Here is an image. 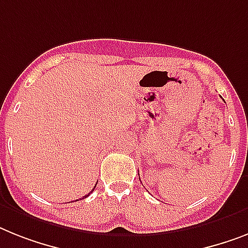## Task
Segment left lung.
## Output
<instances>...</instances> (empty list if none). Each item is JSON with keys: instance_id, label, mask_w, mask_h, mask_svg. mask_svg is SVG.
Instances as JSON below:
<instances>
[{"instance_id": "1", "label": "left lung", "mask_w": 248, "mask_h": 248, "mask_svg": "<svg viewBox=\"0 0 248 248\" xmlns=\"http://www.w3.org/2000/svg\"><path fill=\"white\" fill-rule=\"evenodd\" d=\"M139 180H140V179H139Z\"/></svg>"}]
</instances>
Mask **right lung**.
<instances>
[{
    "instance_id": "obj_1",
    "label": "right lung",
    "mask_w": 248,
    "mask_h": 248,
    "mask_svg": "<svg viewBox=\"0 0 248 248\" xmlns=\"http://www.w3.org/2000/svg\"><path fill=\"white\" fill-rule=\"evenodd\" d=\"M95 187H96V186H95ZM92 191H93V189H92ZM92 191H91V193H92ZM87 196H89V195H86L85 198H87ZM76 202H78V200H76Z\"/></svg>"
}]
</instances>
